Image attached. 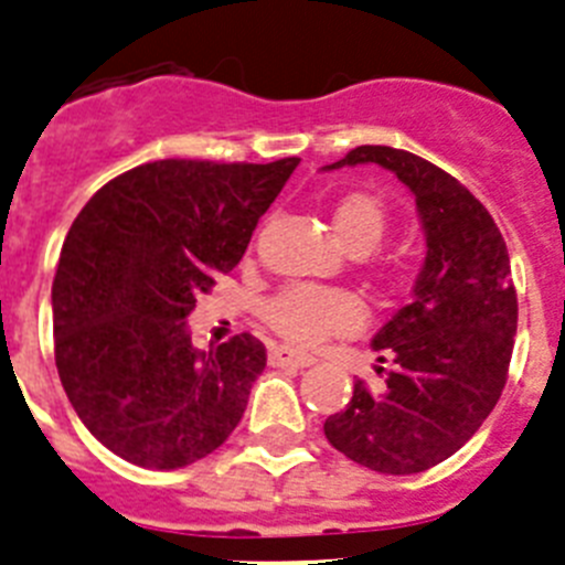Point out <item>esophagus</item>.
<instances>
[{"mask_svg":"<svg viewBox=\"0 0 565 565\" xmlns=\"http://www.w3.org/2000/svg\"><path fill=\"white\" fill-rule=\"evenodd\" d=\"M270 363L273 365H292V369H307V365L315 363L312 354H301L289 349V345H276L270 352Z\"/></svg>","mask_w":565,"mask_h":565,"instance_id":"1","label":"esophagus"}]
</instances>
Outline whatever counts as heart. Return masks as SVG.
Here are the masks:
<instances>
[{"mask_svg":"<svg viewBox=\"0 0 565 565\" xmlns=\"http://www.w3.org/2000/svg\"><path fill=\"white\" fill-rule=\"evenodd\" d=\"M332 227L349 250L369 253L388 227V211L380 196L349 191L332 205ZM264 318L289 343L315 345L363 327L365 309L352 292L298 284L278 292L264 309Z\"/></svg>","mask_w":565,"mask_h":565,"instance_id":"b5f03b06","label":"heart"}]
</instances>
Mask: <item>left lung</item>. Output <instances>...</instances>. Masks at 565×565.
<instances>
[{
  "mask_svg": "<svg viewBox=\"0 0 565 565\" xmlns=\"http://www.w3.org/2000/svg\"><path fill=\"white\" fill-rule=\"evenodd\" d=\"M377 162L416 200L425 264L414 298L374 334L383 391L354 383L352 403L323 422L329 445L385 476L422 472L450 456L495 408L510 371L518 298L510 253L490 211L456 177L391 146H358L327 166Z\"/></svg>",
  "mask_w": 565,
  "mask_h": 565,
  "instance_id": "8db88e82",
  "label": "left lung"
}]
</instances>
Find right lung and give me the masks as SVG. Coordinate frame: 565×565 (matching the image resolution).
Masks as SVG:
<instances>
[{
  "instance_id": "1",
  "label": "right lung",
  "mask_w": 565,
  "mask_h": 565,
  "mask_svg": "<svg viewBox=\"0 0 565 565\" xmlns=\"http://www.w3.org/2000/svg\"><path fill=\"white\" fill-rule=\"evenodd\" d=\"M298 162H146L75 216L53 281L55 365L75 414L115 456L177 470L238 425L264 343L242 332L200 352L185 318L242 262Z\"/></svg>"
}]
</instances>
